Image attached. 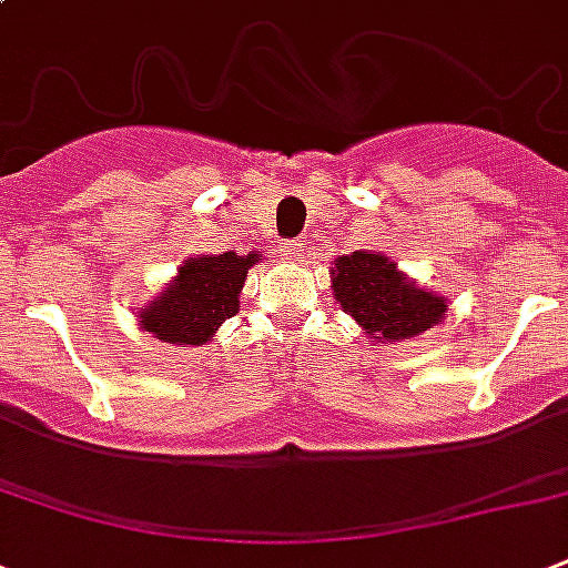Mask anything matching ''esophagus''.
<instances>
[{
    "instance_id": "obj_1",
    "label": "esophagus",
    "mask_w": 568,
    "mask_h": 568,
    "mask_svg": "<svg viewBox=\"0 0 568 568\" xmlns=\"http://www.w3.org/2000/svg\"><path fill=\"white\" fill-rule=\"evenodd\" d=\"M283 256L285 258H301L303 256L301 241H288V244H283Z\"/></svg>"
}]
</instances>
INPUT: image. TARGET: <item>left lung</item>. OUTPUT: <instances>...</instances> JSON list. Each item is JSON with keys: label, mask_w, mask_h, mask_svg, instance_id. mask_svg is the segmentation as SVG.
I'll list each match as a JSON object with an SVG mask.
<instances>
[{"label": "left lung", "mask_w": 568, "mask_h": 568, "mask_svg": "<svg viewBox=\"0 0 568 568\" xmlns=\"http://www.w3.org/2000/svg\"><path fill=\"white\" fill-rule=\"evenodd\" d=\"M333 294L342 310L374 342H400L422 336L445 315V297L418 288L383 253L356 250L333 262Z\"/></svg>", "instance_id": "8db88e82"}]
</instances>
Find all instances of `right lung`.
I'll return each mask as SVG.
<instances>
[{
    "instance_id": "add662e5",
    "label": "right lung",
    "mask_w": 568,
    "mask_h": 568,
    "mask_svg": "<svg viewBox=\"0 0 568 568\" xmlns=\"http://www.w3.org/2000/svg\"><path fill=\"white\" fill-rule=\"evenodd\" d=\"M256 262L258 253L235 256L232 250L185 258L168 288L141 310V329L171 345L212 342L214 329L239 312V294Z\"/></svg>"
}]
</instances>
